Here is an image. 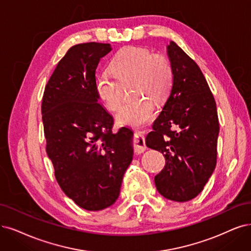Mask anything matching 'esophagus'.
<instances>
[{
    "label": "esophagus",
    "instance_id": "1",
    "mask_svg": "<svg viewBox=\"0 0 251 251\" xmlns=\"http://www.w3.org/2000/svg\"><path fill=\"white\" fill-rule=\"evenodd\" d=\"M133 150L134 153L141 154L146 150V144H145V137L142 132H135L133 137Z\"/></svg>",
    "mask_w": 251,
    "mask_h": 251
}]
</instances>
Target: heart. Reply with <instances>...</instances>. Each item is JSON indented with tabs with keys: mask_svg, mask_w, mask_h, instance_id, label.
Here are the masks:
<instances>
[{
	"mask_svg": "<svg viewBox=\"0 0 251 251\" xmlns=\"http://www.w3.org/2000/svg\"><path fill=\"white\" fill-rule=\"evenodd\" d=\"M110 66L121 78L135 76L133 96L143 95L122 105L116 115L117 122L130 126H142L150 122L155 114L153 101L161 103L172 89L174 72L170 61L148 49L126 46L117 52ZM95 90L109 110H116L120 106L122 96L113 74L100 72L95 78Z\"/></svg>",
	"mask_w": 251,
	"mask_h": 251,
	"instance_id": "obj_1",
	"label": "heart"
}]
</instances>
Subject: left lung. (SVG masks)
<instances>
[{"instance_id": "obj_1", "label": "left lung", "mask_w": 251, "mask_h": 251, "mask_svg": "<svg viewBox=\"0 0 251 251\" xmlns=\"http://www.w3.org/2000/svg\"><path fill=\"white\" fill-rule=\"evenodd\" d=\"M168 54L173 86L146 145L165 158L154 178L157 190L183 202L198 197L214 172L219 122L215 99L198 64L174 41Z\"/></svg>"}]
</instances>
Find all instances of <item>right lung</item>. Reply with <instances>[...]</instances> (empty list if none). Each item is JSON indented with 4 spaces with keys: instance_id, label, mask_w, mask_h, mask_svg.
<instances>
[{
    "instance_id": "add662e5",
    "label": "right lung",
    "mask_w": 251,
    "mask_h": 251,
    "mask_svg": "<svg viewBox=\"0 0 251 251\" xmlns=\"http://www.w3.org/2000/svg\"><path fill=\"white\" fill-rule=\"evenodd\" d=\"M109 43L73 45L58 63L42 98L46 153L61 189L88 211L117 201L123 176L132 161L129 128L111 131L114 119L98 103L95 73Z\"/></svg>"
}]
</instances>
